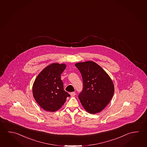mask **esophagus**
<instances>
[{
  "instance_id": "obj_1",
  "label": "esophagus",
  "mask_w": 147,
  "mask_h": 147,
  "mask_svg": "<svg viewBox=\"0 0 147 147\" xmlns=\"http://www.w3.org/2000/svg\"><path fill=\"white\" fill-rule=\"evenodd\" d=\"M70 94H71V96H74L76 94V93H75V92H72L70 93Z\"/></svg>"
}]
</instances>
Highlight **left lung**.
Returning <instances> with one entry per match:
<instances>
[{
    "label": "left lung",
    "instance_id": "left-lung-1",
    "mask_svg": "<svg viewBox=\"0 0 147 147\" xmlns=\"http://www.w3.org/2000/svg\"><path fill=\"white\" fill-rule=\"evenodd\" d=\"M75 66L82 76L83 88L78 95L89 113H98L109 103L114 93L113 81L100 65L93 61L78 62Z\"/></svg>",
    "mask_w": 147,
    "mask_h": 147
}]
</instances>
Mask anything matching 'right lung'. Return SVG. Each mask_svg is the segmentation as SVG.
Listing matches in <instances>:
<instances>
[{
	"label": "right lung",
	"mask_w": 147,
	"mask_h": 147,
	"mask_svg": "<svg viewBox=\"0 0 147 147\" xmlns=\"http://www.w3.org/2000/svg\"><path fill=\"white\" fill-rule=\"evenodd\" d=\"M65 67V64H51L42 70L34 80L32 87L34 98L45 111H58L70 96L64 90L60 77Z\"/></svg>",
	"instance_id": "add662e5"
}]
</instances>
